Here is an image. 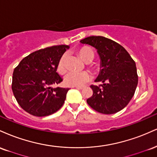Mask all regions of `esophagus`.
<instances>
[{
    "instance_id": "esophagus-1",
    "label": "esophagus",
    "mask_w": 157,
    "mask_h": 157,
    "mask_svg": "<svg viewBox=\"0 0 157 157\" xmlns=\"http://www.w3.org/2000/svg\"><path fill=\"white\" fill-rule=\"evenodd\" d=\"M75 88L78 90H83L84 89V86H75Z\"/></svg>"
}]
</instances>
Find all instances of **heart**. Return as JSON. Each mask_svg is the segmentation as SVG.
I'll use <instances>...</instances> for the list:
<instances>
[{"instance_id": "obj_1", "label": "heart", "mask_w": 157, "mask_h": 157, "mask_svg": "<svg viewBox=\"0 0 157 157\" xmlns=\"http://www.w3.org/2000/svg\"><path fill=\"white\" fill-rule=\"evenodd\" d=\"M78 53L81 58L84 62L87 60H93L94 58V52L90 48L84 47L81 48L78 51ZM67 54L64 53L60 57L57 64V71L62 74L66 71V60H67ZM92 78V75L89 71L75 72L71 71L66 74L64 78V84L68 86H82L88 82Z\"/></svg>"}]
</instances>
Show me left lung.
I'll list each match as a JSON object with an SVG mask.
<instances>
[{
    "label": "left lung",
    "mask_w": 157,
    "mask_h": 157,
    "mask_svg": "<svg viewBox=\"0 0 157 157\" xmlns=\"http://www.w3.org/2000/svg\"><path fill=\"white\" fill-rule=\"evenodd\" d=\"M80 42L95 48L100 58L101 69L95 82L102 84L90 86L93 94L86 102L102 114L121 111L129 103L137 88L135 62L122 45L104 36H88Z\"/></svg>",
    "instance_id": "obj_1"
}]
</instances>
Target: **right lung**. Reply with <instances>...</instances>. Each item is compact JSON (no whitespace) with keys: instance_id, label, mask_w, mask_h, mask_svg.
<instances>
[{"instance_id":"obj_1","label":"right lung","mask_w":157,"mask_h":157,"mask_svg":"<svg viewBox=\"0 0 157 157\" xmlns=\"http://www.w3.org/2000/svg\"><path fill=\"white\" fill-rule=\"evenodd\" d=\"M69 45L40 49L23 58L13 72L12 89L23 109L36 117H45L63 106L69 88L52 87L62 82L57 64Z\"/></svg>"}]
</instances>
